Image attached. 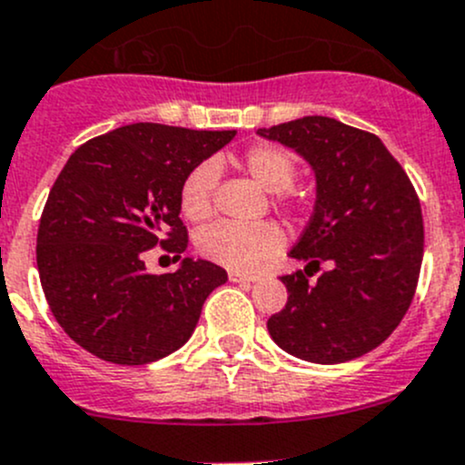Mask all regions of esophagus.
I'll return each instance as SVG.
<instances>
[{"label":"esophagus","instance_id":"1","mask_svg":"<svg viewBox=\"0 0 465 465\" xmlns=\"http://www.w3.org/2000/svg\"><path fill=\"white\" fill-rule=\"evenodd\" d=\"M229 281H233V283H254V281H259V276L245 274V272H229Z\"/></svg>","mask_w":465,"mask_h":465}]
</instances>
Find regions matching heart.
Masks as SVG:
<instances>
[{
	"mask_svg": "<svg viewBox=\"0 0 465 465\" xmlns=\"http://www.w3.org/2000/svg\"><path fill=\"white\" fill-rule=\"evenodd\" d=\"M242 168L256 184L270 193H279L292 186L297 175V163L292 154L281 145L259 143L252 145L241 159ZM218 182V166L203 162L184 177L180 186L182 215L191 223H204L213 213V189ZM283 245V233L270 220L261 223H215L204 227L195 236V247L206 261L223 265L232 272H250L262 261L274 256Z\"/></svg>",
	"mask_w": 465,
	"mask_h": 465,
	"instance_id": "heart-1",
	"label": "heart"
}]
</instances>
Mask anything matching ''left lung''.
I'll return each mask as SVG.
<instances>
[{
  "label": "left lung",
  "instance_id": "1",
  "mask_svg": "<svg viewBox=\"0 0 465 465\" xmlns=\"http://www.w3.org/2000/svg\"><path fill=\"white\" fill-rule=\"evenodd\" d=\"M262 139L311 163L315 209L281 276L288 303L267 320L272 340L299 360L340 364L382 344L405 317L423 262V213L401 163L376 134L328 116L261 128ZM331 265L315 284L308 266Z\"/></svg>",
  "mask_w": 465,
  "mask_h": 465
}]
</instances>
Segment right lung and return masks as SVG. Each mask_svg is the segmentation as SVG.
Listing matches in <instances>:
<instances>
[{"label":"right lung","instance_id":"1","mask_svg":"<svg viewBox=\"0 0 465 465\" xmlns=\"http://www.w3.org/2000/svg\"><path fill=\"white\" fill-rule=\"evenodd\" d=\"M236 130L133 124L89 139L60 171L37 229V272L63 331L96 358L148 364L184 346L227 272L182 259L150 274L143 254L189 245L180 186Z\"/></svg>","mask_w":465,"mask_h":465}]
</instances>
